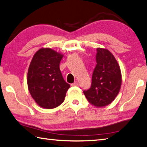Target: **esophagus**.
Masks as SVG:
<instances>
[{"label": "esophagus", "instance_id": "esophagus-1", "mask_svg": "<svg viewBox=\"0 0 147 147\" xmlns=\"http://www.w3.org/2000/svg\"><path fill=\"white\" fill-rule=\"evenodd\" d=\"M78 81H76V82H74L73 83V84H71V86H78Z\"/></svg>", "mask_w": 147, "mask_h": 147}]
</instances>
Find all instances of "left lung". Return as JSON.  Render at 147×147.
Here are the masks:
<instances>
[{
    "mask_svg": "<svg viewBox=\"0 0 147 147\" xmlns=\"http://www.w3.org/2000/svg\"><path fill=\"white\" fill-rule=\"evenodd\" d=\"M96 51V65L92 75L91 86L84 91V94L89 103L100 108L110 104L117 96L122 75L117 61L109 50L98 48Z\"/></svg>",
    "mask_w": 147,
    "mask_h": 147,
    "instance_id": "8db88e82",
    "label": "left lung"
}]
</instances>
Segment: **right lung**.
<instances>
[{
  "label": "right lung",
  "instance_id": "obj_1",
  "mask_svg": "<svg viewBox=\"0 0 147 147\" xmlns=\"http://www.w3.org/2000/svg\"><path fill=\"white\" fill-rule=\"evenodd\" d=\"M63 54L51 48L39 49L30 64L27 84L32 97L45 109H53L63 102L70 85L59 70Z\"/></svg>",
  "mask_w": 147,
  "mask_h": 147
}]
</instances>
